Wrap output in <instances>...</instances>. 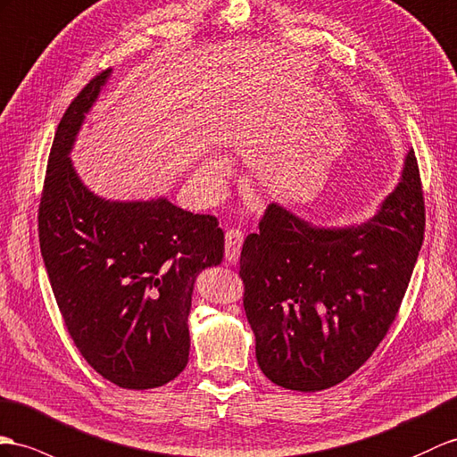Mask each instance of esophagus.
<instances>
[{
    "mask_svg": "<svg viewBox=\"0 0 457 457\" xmlns=\"http://www.w3.org/2000/svg\"><path fill=\"white\" fill-rule=\"evenodd\" d=\"M242 242H244V235L242 230L238 228H230L227 230L225 237V255L230 263H237L240 258V250H242Z\"/></svg>",
    "mask_w": 457,
    "mask_h": 457,
    "instance_id": "34e87169",
    "label": "esophagus"
}]
</instances>
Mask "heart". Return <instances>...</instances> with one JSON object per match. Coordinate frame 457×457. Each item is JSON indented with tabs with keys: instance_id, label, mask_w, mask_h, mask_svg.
I'll list each match as a JSON object with an SVG mask.
<instances>
[{
	"instance_id": "heart-1",
	"label": "heart",
	"mask_w": 457,
	"mask_h": 457,
	"mask_svg": "<svg viewBox=\"0 0 457 457\" xmlns=\"http://www.w3.org/2000/svg\"><path fill=\"white\" fill-rule=\"evenodd\" d=\"M227 172V162L222 161V159H219V157H213V159H209L205 164H204V169H202V174L207 178V180H219V178Z\"/></svg>"
}]
</instances>
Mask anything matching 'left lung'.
I'll return each instance as SVG.
<instances>
[{
  "label": "left lung",
  "instance_id": "8db88e82",
  "mask_svg": "<svg viewBox=\"0 0 457 457\" xmlns=\"http://www.w3.org/2000/svg\"><path fill=\"white\" fill-rule=\"evenodd\" d=\"M415 151L378 215L318 228L271 204L240 253L255 359L277 386L320 392L370 359L402 306L425 238Z\"/></svg>",
  "mask_w": 457,
  "mask_h": 457
}]
</instances>
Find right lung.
<instances>
[{"mask_svg":"<svg viewBox=\"0 0 457 457\" xmlns=\"http://www.w3.org/2000/svg\"><path fill=\"white\" fill-rule=\"evenodd\" d=\"M108 75L81 88L55 129L38 205L40 252L83 359L120 387L151 389L186 369L195 277L222 262L225 235L217 217L164 197L106 202L83 186L70 151Z\"/></svg>","mask_w":457,"mask_h":457,"instance_id":"add662e5","label":"right lung"}]
</instances>
